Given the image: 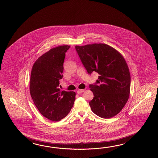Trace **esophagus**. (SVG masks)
I'll use <instances>...</instances> for the list:
<instances>
[{"label":"esophagus","instance_id":"34e87169","mask_svg":"<svg viewBox=\"0 0 158 158\" xmlns=\"http://www.w3.org/2000/svg\"><path fill=\"white\" fill-rule=\"evenodd\" d=\"M84 91H85L84 89H78V90L77 91V94H81L82 93L84 92Z\"/></svg>","mask_w":158,"mask_h":158}]
</instances>
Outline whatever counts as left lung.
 I'll return each instance as SVG.
<instances>
[{
  "label": "left lung",
  "mask_w": 158,
  "mask_h": 158,
  "mask_svg": "<svg viewBox=\"0 0 158 158\" xmlns=\"http://www.w3.org/2000/svg\"><path fill=\"white\" fill-rule=\"evenodd\" d=\"M76 50L89 74H99L96 83L90 85L94 98L90 101L95 114L104 118L118 114L128 101L131 75L123 55L106 44L76 46Z\"/></svg>",
  "instance_id": "8db88e82"
}]
</instances>
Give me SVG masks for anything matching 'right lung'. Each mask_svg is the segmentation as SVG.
<instances>
[{
  "mask_svg": "<svg viewBox=\"0 0 158 158\" xmlns=\"http://www.w3.org/2000/svg\"><path fill=\"white\" fill-rule=\"evenodd\" d=\"M70 46H60L39 57L32 67L30 93L34 103L45 118L59 121L71 111L76 99L74 91H60L65 52Z\"/></svg>",
  "mask_w": 158,
  "mask_h": 158,
  "instance_id": "right-lung-1",
  "label": "right lung"
}]
</instances>
